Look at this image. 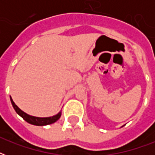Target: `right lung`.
Segmentation results:
<instances>
[{"instance_id": "1", "label": "right lung", "mask_w": 155, "mask_h": 155, "mask_svg": "<svg viewBox=\"0 0 155 155\" xmlns=\"http://www.w3.org/2000/svg\"><path fill=\"white\" fill-rule=\"evenodd\" d=\"M10 101L12 103V105H13L14 110L16 111V113H18V115L21 116V117L24 119V120L26 121V122L30 123L31 125H38V126H42V125H51V124H53L55 121L60 118L61 114H62V112H59L58 113H57L56 115L52 116V117H34V116H30L27 113H25V112H23L21 108H19L18 106L16 105L15 103L13 102L12 97H10Z\"/></svg>"}]
</instances>
